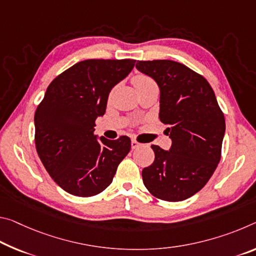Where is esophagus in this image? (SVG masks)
Masks as SVG:
<instances>
[{
	"label": "esophagus",
	"mask_w": 256,
	"mask_h": 256,
	"mask_svg": "<svg viewBox=\"0 0 256 256\" xmlns=\"http://www.w3.org/2000/svg\"><path fill=\"white\" fill-rule=\"evenodd\" d=\"M140 146H141V144H140V142H138L136 140L133 139V140L131 141V147H132V149H136V148H139Z\"/></svg>",
	"instance_id": "obj_1"
}]
</instances>
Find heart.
Instances as JSON below:
<instances>
[{
    "label": "heart",
    "instance_id": "obj_1",
    "mask_svg": "<svg viewBox=\"0 0 256 256\" xmlns=\"http://www.w3.org/2000/svg\"><path fill=\"white\" fill-rule=\"evenodd\" d=\"M132 82L136 85L138 92H141L150 86H156L157 85L155 80H154L152 77L146 75V74H141V72H139V74H136L132 77Z\"/></svg>",
    "mask_w": 256,
    "mask_h": 256
}]
</instances>
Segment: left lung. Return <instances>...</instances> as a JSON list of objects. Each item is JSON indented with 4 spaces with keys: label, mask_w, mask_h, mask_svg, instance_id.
<instances>
[{
    "label": "left lung",
    "mask_w": 256,
    "mask_h": 256,
    "mask_svg": "<svg viewBox=\"0 0 256 256\" xmlns=\"http://www.w3.org/2000/svg\"><path fill=\"white\" fill-rule=\"evenodd\" d=\"M160 90V120L172 139L168 152L152 144L154 163L142 170L148 192L158 200L180 202L200 192L221 160L224 115L205 77L172 60H138Z\"/></svg>",
    "instance_id": "1"
}]
</instances>
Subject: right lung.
I'll use <instances>...</instances> for the list:
<instances>
[{
	"label": "right lung",
	"instance_id": "right-lung-1",
	"mask_svg": "<svg viewBox=\"0 0 256 256\" xmlns=\"http://www.w3.org/2000/svg\"><path fill=\"white\" fill-rule=\"evenodd\" d=\"M133 59H88L52 80L35 112V146L44 168L68 194L92 197L112 184L131 139L94 134L109 92L134 67Z\"/></svg>",
	"mask_w": 256,
	"mask_h": 256
}]
</instances>
